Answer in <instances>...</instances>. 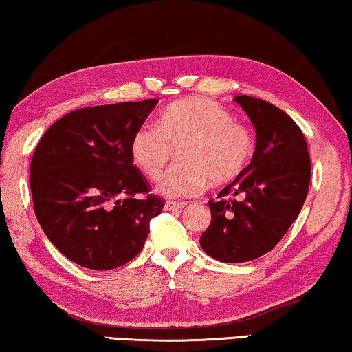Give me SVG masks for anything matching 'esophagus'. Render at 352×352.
Segmentation results:
<instances>
[{"mask_svg":"<svg viewBox=\"0 0 352 352\" xmlns=\"http://www.w3.org/2000/svg\"><path fill=\"white\" fill-rule=\"evenodd\" d=\"M187 206V203H176V201H166L165 203V210H182Z\"/></svg>","mask_w":352,"mask_h":352,"instance_id":"esophagus-1","label":"esophagus"}]
</instances>
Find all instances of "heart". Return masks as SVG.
Listing matches in <instances>:
<instances>
[{
  "mask_svg": "<svg viewBox=\"0 0 352 352\" xmlns=\"http://www.w3.org/2000/svg\"><path fill=\"white\" fill-rule=\"evenodd\" d=\"M175 151L179 164L162 177L157 192L193 197L208 181L220 186L236 179L255 153V137L221 105L187 99L166 108L160 124H143L132 137L133 164L148 179H159Z\"/></svg>",
  "mask_w": 352,
  "mask_h": 352,
  "instance_id": "obj_1",
  "label": "heart"
}]
</instances>
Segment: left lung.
Here are the masks:
<instances>
[{"label":"left lung","instance_id":"8db88e82","mask_svg":"<svg viewBox=\"0 0 352 352\" xmlns=\"http://www.w3.org/2000/svg\"><path fill=\"white\" fill-rule=\"evenodd\" d=\"M234 100L255 127L256 148L245 170L208 203L210 225L199 245L221 263L252 261L278 244L304 206L311 171L304 133L285 111L250 96Z\"/></svg>","mask_w":352,"mask_h":352}]
</instances>
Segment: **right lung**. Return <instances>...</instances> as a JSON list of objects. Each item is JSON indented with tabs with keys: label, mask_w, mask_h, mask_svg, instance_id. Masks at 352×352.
Listing matches in <instances>:
<instances>
[{
	"label": "right lung",
	"mask_w": 352,
	"mask_h": 352,
	"mask_svg": "<svg viewBox=\"0 0 352 352\" xmlns=\"http://www.w3.org/2000/svg\"><path fill=\"white\" fill-rule=\"evenodd\" d=\"M157 99L80 108L44 133L30 186L36 217L59 252L78 266L108 270L142 252L164 199L148 193L133 165V133Z\"/></svg>",
	"instance_id": "obj_1"
}]
</instances>
